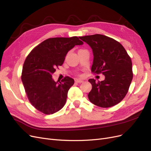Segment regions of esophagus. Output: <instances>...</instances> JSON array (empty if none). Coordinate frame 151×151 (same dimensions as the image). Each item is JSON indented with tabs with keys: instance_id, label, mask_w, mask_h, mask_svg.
<instances>
[{
	"instance_id": "34e87169",
	"label": "esophagus",
	"mask_w": 151,
	"mask_h": 151,
	"mask_svg": "<svg viewBox=\"0 0 151 151\" xmlns=\"http://www.w3.org/2000/svg\"><path fill=\"white\" fill-rule=\"evenodd\" d=\"M75 81L77 83H83L84 81L83 79H76L75 80Z\"/></svg>"
}]
</instances>
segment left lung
Listing matches in <instances>:
<instances>
[{"label": "left lung", "mask_w": 151, "mask_h": 151, "mask_svg": "<svg viewBox=\"0 0 151 151\" xmlns=\"http://www.w3.org/2000/svg\"><path fill=\"white\" fill-rule=\"evenodd\" d=\"M80 39L93 50L91 71L105 77L102 81L89 79L92 85L89 101L101 108L115 106L125 98L133 78L130 57L119 42L106 36L96 34Z\"/></svg>", "instance_id": "obj_1"}]
</instances>
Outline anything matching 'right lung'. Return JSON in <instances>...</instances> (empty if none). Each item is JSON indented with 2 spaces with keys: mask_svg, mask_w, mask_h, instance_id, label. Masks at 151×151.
I'll return each instance as SVG.
<instances>
[{
  "mask_svg": "<svg viewBox=\"0 0 151 151\" xmlns=\"http://www.w3.org/2000/svg\"><path fill=\"white\" fill-rule=\"evenodd\" d=\"M83 43L77 36L48 38L26 57L21 80L29 101L38 111L50 115L65 105L68 91L74 80L67 76L61 82H55L52 75L63 64L68 52Z\"/></svg>",
  "mask_w": 151,
  "mask_h": 151,
  "instance_id": "1",
  "label": "right lung"
}]
</instances>
